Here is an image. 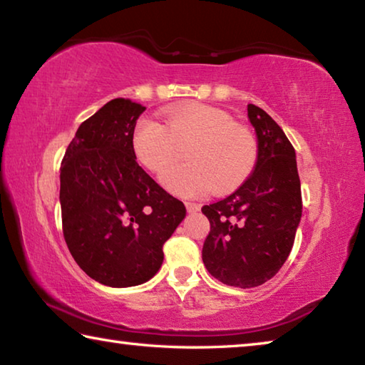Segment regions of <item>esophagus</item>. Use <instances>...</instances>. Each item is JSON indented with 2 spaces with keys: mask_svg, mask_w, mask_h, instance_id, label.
<instances>
[{
  "mask_svg": "<svg viewBox=\"0 0 365 365\" xmlns=\"http://www.w3.org/2000/svg\"><path fill=\"white\" fill-rule=\"evenodd\" d=\"M185 206H187V211L188 212H197V211H200V205H197V202H185Z\"/></svg>",
  "mask_w": 365,
  "mask_h": 365,
  "instance_id": "esophagus-1",
  "label": "esophagus"
}]
</instances>
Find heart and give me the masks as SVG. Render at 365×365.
<instances>
[{
    "mask_svg": "<svg viewBox=\"0 0 365 365\" xmlns=\"http://www.w3.org/2000/svg\"><path fill=\"white\" fill-rule=\"evenodd\" d=\"M187 164L169 169L160 182L172 193L193 196L205 190L220 195L238 188L257 163V138L232 115L201 103L182 104L164 113V127L141 119L133 128L132 150L138 163L159 174L180 154Z\"/></svg>",
    "mask_w": 365,
    "mask_h": 365,
    "instance_id": "1",
    "label": "heart"
}]
</instances>
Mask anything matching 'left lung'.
<instances>
[{
  "instance_id": "8db88e82",
  "label": "left lung",
  "mask_w": 365,
  "mask_h": 365,
  "mask_svg": "<svg viewBox=\"0 0 365 365\" xmlns=\"http://www.w3.org/2000/svg\"><path fill=\"white\" fill-rule=\"evenodd\" d=\"M257 137V163L235 193L209 206L202 262L214 279L252 288L270 280L285 264L299 225L302 201L294 148L264 109L248 104Z\"/></svg>"
}]
</instances>
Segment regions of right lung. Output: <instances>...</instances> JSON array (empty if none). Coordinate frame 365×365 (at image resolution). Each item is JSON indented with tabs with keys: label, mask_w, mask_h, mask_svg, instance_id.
<instances>
[{
	"label": "right lung",
	"mask_w": 365,
	"mask_h": 365,
	"mask_svg": "<svg viewBox=\"0 0 365 365\" xmlns=\"http://www.w3.org/2000/svg\"><path fill=\"white\" fill-rule=\"evenodd\" d=\"M145 109L110 100L80 123L61 164L67 248L86 275L113 288L153 279L164 243L187 215L135 160L132 133Z\"/></svg>",
	"instance_id": "right-lung-1"
}]
</instances>
